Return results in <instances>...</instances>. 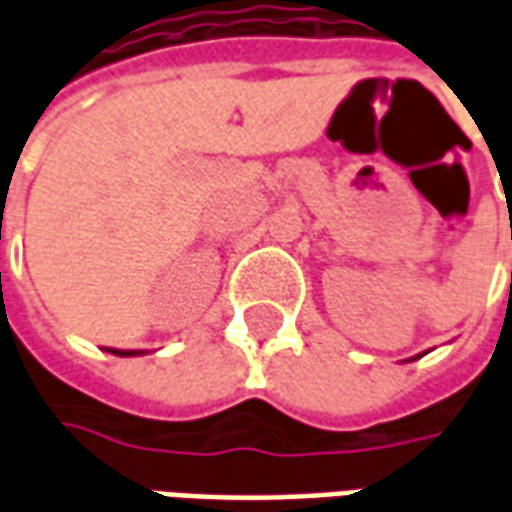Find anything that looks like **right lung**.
<instances>
[{
  "label": "right lung",
  "mask_w": 512,
  "mask_h": 512,
  "mask_svg": "<svg viewBox=\"0 0 512 512\" xmlns=\"http://www.w3.org/2000/svg\"><path fill=\"white\" fill-rule=\"evenodd\" d=\"M106 351L115 356H142V351H117V348H106Z\"/></svg>",
  "instance_id": "add662e5"
}]
</instances>
